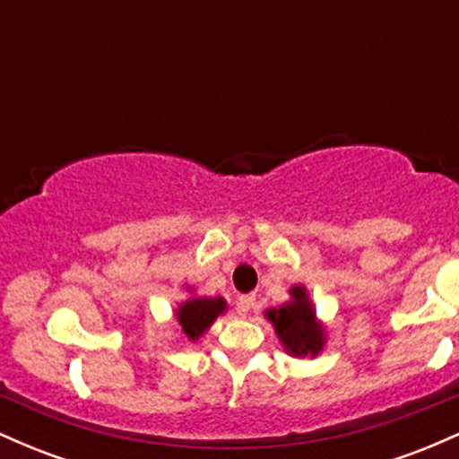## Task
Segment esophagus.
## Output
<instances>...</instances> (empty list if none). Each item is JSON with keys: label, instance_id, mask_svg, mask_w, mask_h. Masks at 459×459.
Here are the masks:
<instances>
[{"label": "esophagus", "instance_id": "esophagus-1", "mask_svg": "<svg viewBox=\"0 0 459 459\" xmlns=\"http://www.w3.org/2000/svg\"><path fill=\"white\" fill-rule=\"evenodd\" d=\"M255 296L252 293H247V296H239L237 298V313L239 315H247L252 310V307H255Z\"/></svg>", "mask_w": 459, "mask_h": 459}]
</instances>
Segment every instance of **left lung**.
<instances>
[{
  "label": "left lung",
  "instance_id": "obj_1",
  "mask_svg": "<svg viewBox=\"0 0 459 459\" xmlns=\"http://www.w3.org/2000/svg\"><path fill=\"white\" fill-rule=\"evenodd\" d=\"M291 296L293 302L267 310V319L273 324L278 339L289 354L317 356L324 347V330L315 321V310L304 287H293Z\"/></svg>",
  "mask_w": 459,
  "mask_h": 459
}]
</instances>
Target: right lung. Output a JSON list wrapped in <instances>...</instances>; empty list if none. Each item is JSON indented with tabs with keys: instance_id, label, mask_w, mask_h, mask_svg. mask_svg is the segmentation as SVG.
<instances>
[{
	"instance_id": "right-lung-1",
	"label": "right lung",
	"mask_w": 459,
	"mask_h": 459,
	"mask_svg": "<svg viewBox=\"0 0 459 459\" xmlns=\"http://www.w3.org/2000/svg\"><path fill=\"white\" fill-rule=\"evenodd\" d=\"M226 310V302L222 298H192L177 310V319L181 330L186 332L187 339L196 341L209 325L213 324L215 317Z\"/></svg>"
}]
</instances>
